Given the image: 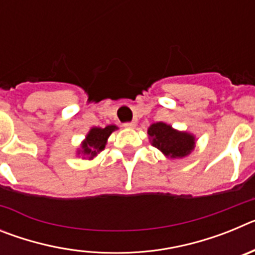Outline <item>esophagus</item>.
<instances>
[{
	"label": "esophagus",
	"mask_w": 255,
	"mask_h": 255,
	"mask_svg": "<svg viewBox=\"0 0 255 255\" xmlns=\"http://www.w3.org/2000/svg\"><path fill=\"white\" fill-rule=\"evenodd\" d=\"M135 125H136V124H135L134 121H131V123H125V124H124V126H125L126 129H134Z\"/></svg>",
	"instance_id": "1"
}]
</instances>
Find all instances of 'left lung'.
<instances>
[{
  "instance_id": "left-lung-1",
  "label": "left lung",
  "mask_w": 255,
  "mask_h": 255,
  "mask_svg": "<svg viewBox=\"0 0 255 255\" xmlns=\"http://www.w3.org/2000/svg\"><path fill=\"white\" fill-rule=\"evenodd\" d=\"M148 135L152 144L171 158H182L194 149V136L188 132L173 130L170 125L157 123L150 125Z\"/></svg>"
}]
</instances>
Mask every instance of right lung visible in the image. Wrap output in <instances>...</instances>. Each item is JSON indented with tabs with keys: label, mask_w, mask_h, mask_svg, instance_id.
<instances>
[{
	"label": "right lung",
	"mask_w": 255,
	"mask_h": 255,
	"mask_svg": "<svg viewBox=\"0 0 255 255\" xmlns=\"http://www.w3.org/2000/svg\"><path fill=\"white\" fill-rule=\"evenodd\" d=\"M117 128L115 125H108L106 126L105 129H102V128H93L89 131V134L87 135V139H85V141L82 145L83 155H87L88 158L96 157L101 150L105 149L107 138Z\"/></svg>",
	"instance_id": "1"
}]
</instances>
